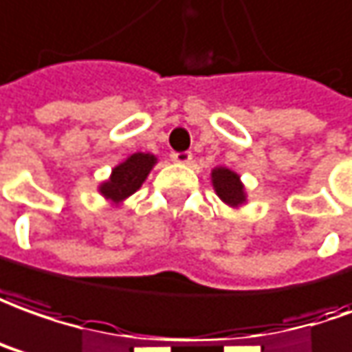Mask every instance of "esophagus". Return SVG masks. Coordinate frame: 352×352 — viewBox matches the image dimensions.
I'll return each mask as SVG.
<instances>
[{"label":"esophagus","mask_w":352,"mask_h":352,"mask_svg":"<svg viewBox=\"0 0 352 352\" xmlns=\"http://www.w3.org/2000/svg\"><path fill=\"white\" fill-rule=\"evenodd\" d=\"M170 159L174 162H180V164H190L191 159H193V155L190 151H182V153H172Z\"/></svg>","instance_id":"1"}]
</instances>
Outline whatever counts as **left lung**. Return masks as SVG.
<instances>
[{
    "mask_svg": "<svg viewBox=\"0 0 352 352\" xmlns=\"http://www.w3.org/2000/svg\"><path fill=\"white\" fill-rule=\"evenodd\" d=\"M210 182L218 197L224 201L228 207L237 208L247 203L245 186L239 178V174L234 170H230L226 166H217L210 172Z\"/></svg>",
    "mask_w": 352,
    "mask_h": 352,
    "instance_id": "1",
    "label": "left lung"
}]
</instances>
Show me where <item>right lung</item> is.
Here are the masks:
<instances>
[{
    "mask_svg": "<svg viewBox=\"0 0 352 352\" xmlns=\"http://www.w3.org/2000/svg\"><path fill=\"white\" fill-rule=\"evenodd\" d=\"M157 164V157L151 153H134L124 162L116 164L109 180L99 186V193L105 197L111 205L118 207L122 201L142 188L145 178L149 176L151 168Z\"/></svg>",
    "mask_w": 352,
    "mask_h": 352,
    "instance_id": "obj_1",
    "label": "right lung"
}]
</instances>
